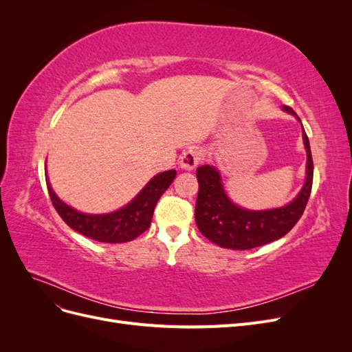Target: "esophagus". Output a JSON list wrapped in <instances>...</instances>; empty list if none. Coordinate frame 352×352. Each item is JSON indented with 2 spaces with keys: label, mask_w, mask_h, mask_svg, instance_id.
<instances>
[{
  "label": "esophagus",
  "mask_w": 352,
  "mask_h": 352,
  "mask_svg": "<svg viewBox=\"0 0 352 352\" xmlns=\"http://www.w3.org/2000/svg\"><path fill=\"white\" fill-rule=\"evenodd\" d=\"M202 158V150L201 148L192 146L186 150L182 155H180V167L185 170H192L197 167V164L201 162Z\"/></svg>",
  "instance_id": "obj_1"
}]
</instances>
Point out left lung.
<instances>
[{"mask_svg":"<svg viewBox=\"0 0 352 352\" xmlns=\"http://www.w3.org/2000/svg\"><path fill=\"white\" fill-rule=\"evenodd\" d=\"M283 110L296 116L287 105H285ZM302 138L307 150V180L298 197L282 208L265 211L243 210L226 197L220 175L214 167H198L197 179L199 188L195 204V221L202 235L219 247L230 250L257 248L285 236L301 219L313 188L310 141L305 132Z\"/></svg>","mask_w":352,"mask_h":352,"instance_id":"left-lung-1","label":"left lung"}]
</instances>
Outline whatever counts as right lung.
Here are the masks:
<instances>
[{
  "instance_id": "add662e5",
  "label": "right lung",
  "mask_w": 352,
  "mask_h": 352,
  "mask_svg": "<svg viewBox=\"0 0 352 352\" xmlns=\"http://www.w3.org/2000/svg\"><path fill=\"white\" fill-rule=\"evenodd\" d=\"M175 176L176 170H167V172L154 176L126 207L110 212V214L100 216L83 214L65 204L51 189L48 179L47 186L52 206L69 228L98 242L122 243L138 238L150 228L157 201L173 182Z\"/></svg>"
}]
</instances>
